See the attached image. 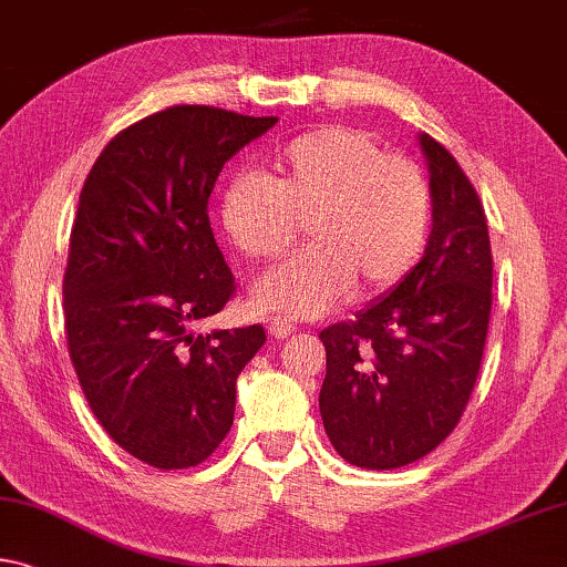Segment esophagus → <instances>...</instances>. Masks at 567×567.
<instances>
[{
	"label": "esophagus",
	"instance_id": "1",
	"mask_svg": "<svg viewBox=\"0 0 567 567\" xmlns=\"http://www.w3.org/2000/svg\"><path fill=\"white\" fill-rule=\"evenodd\" d=\"M292 330H295V326L287 318H272V320H269V336H272L275 340H285Z\"/></svg>",
	"mask_w": 567,
	"mask_h": 567
}]
</instances>
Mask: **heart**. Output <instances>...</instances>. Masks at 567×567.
Here are the masks:
<instances>
[{
    "label": "heart",
    "mask_w": 567,
    "mask_h": 567,
    "mask_svg": "<svg viewBox=\"0 0 567 567\" xmlns=\"http://www.w3.org/2000/svg\"><path fill=\"white\" fill-rule=\"evenodd\" d=\"M312 245L255 285L265 312L326 316L355 285L381 295L424 257L434 196L416 161L385 154L371 133L320 125L267 161V178L237 176L219 196V224L247 259H277L300 237Z\"/></svg>",
    "instance_id": "obj_1"
}]
</instances>
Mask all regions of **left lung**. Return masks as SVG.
<instances>
[{
  "label": "left lung",
  "mask_w": 567,
  "mask_h": 567,
  "mask_svg": "<svg viewBox=\"0 0 567 567\" xmlns=\"http://www.w3.org/2000/svg\"><path fill=\"white\" fill-rule=\"evenodd\" d=\"M434 227L421 262L389 298L320 332V416L330 444L363 470L421 460L460 424L477 383L492 312V247L477 188L421 133Z\"/></svg>",
  "instance_id": "8db88e82"
}]
</instances>
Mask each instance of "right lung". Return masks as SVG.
<instances>
[{
  "label": "right lung",
  "mask_w": 567,
  "mask_h": 567,
  "mask_svg": "<svg viewBox=\"0 0 567 567\" xmlns=\"http://www.w3.org/2000/svg\"><path fill=\"white\" fill-rule=\"evenodd\" d=\"M277 118L171 105L90 168L62 277L68 353L115 444L156 470L209 460L235 421L237 375L265 328L194 336L237 285L209 224L221 166Z\"/></svg>",
  "instance_id": "add662e5"
}]
</instances>
